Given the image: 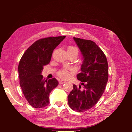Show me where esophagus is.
<instances>
[{
    "mask_svg": "<svg viewBox=\"0 0 132 132\" xmlns=\"http://www.w3.org/2000/svg\"><path fill=\"white\" fill-rule=\"evenodd\" d=\"M66 81H64V80H59V82L60 84H63V83H65Z\"/></svg>",
    "mask_w": 132,
    "mask_h": 132,
    "instance_id": "1",
    "label": "esophagus"
}]
</instances>
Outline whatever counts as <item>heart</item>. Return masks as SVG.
<instances>
[{
	"instance_id": "obj_1",
	"label": "heart",
	"mask_w": 132,
	"mask_h": 132,
	"mask_svg": "<svg viewBox=\"0 0 132 132\" xmlns=\"http://www.w3.org/2000/svg\"><path fill=\"white\" fill-rule=\"evenodd\" d=\"M68 52L69 53H73V54L76 55L77 56L78 53H79V50L78 49L75 47L74 46H69L68 48ZM70 70H73L72 69H70ZM69 69H63L60 70L57 73V75L58 76L61 78H62V79H66L69 77Z\"/></svg>"
}]
</instances>
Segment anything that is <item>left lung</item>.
Here are the masks:
<instances>
[{"label":"left lung","instance_id":"left-lung-1","mask_svg":"<svg viewBox=\"0 0 132 132\" xmlns=\"http://www.w3.org/2000/svg\"><path fill=\"white\" fill-rule=\"evenodd\" d=\"M73 38L83 58L81 73L77 75L83 89L80 85L73 84L68 97V104L73 111L83 112L93 108L104 93L108 80V64L105 55L94 42Z\"/></svg>","mask_w":132,"mask_h":132}]
</instances>
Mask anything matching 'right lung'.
<instances>
[{"instance_id":"add662e5","label":"right lung","mask_w":132,"mask_h":132,"mask_svg":"<svg viewBox=\"0 0 132 132\" xmlns=\"http://www.w3.org/2000/svg\"><path fill=\"white\" fill-rule=\"evenodd\" d=\"M65 37H51L37 40L26 51L20 61V85L27 101L34 108L47 106L49 95L59 84L55 78L45 80L41 74L44 66L50 62L53 50Z\"/></svg>"}]
</instances>
